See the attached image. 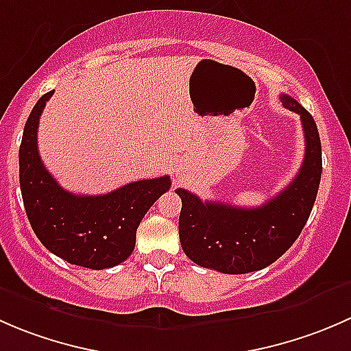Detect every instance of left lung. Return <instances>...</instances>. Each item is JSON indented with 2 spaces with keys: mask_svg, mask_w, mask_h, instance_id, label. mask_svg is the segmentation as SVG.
I'll return each instance as SVG.
<instances>
[{
  "mask_svg": "<svg viewBox=\"0 0 351 351\" xmlns=\"http://www.w3.org/2000/svg\"><path fill=\"white\" fill-rule=\"evenodd\" d=\"M280 100L302 122L306 154L299 173L284 192L254 208L202 202L189 190L176 189L182 198L180 243L193 263L221 274H250L277 261L302 232L323 171L321 139L313 115L299 101L289 95Z\"/></svg>",
  "mask_w": 351,
  "mask_h": 351,
  "instance_id": "left-lung-1",
  "label": "left lung"
}]
</instances>
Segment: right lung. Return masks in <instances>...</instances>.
<instances>
[{"mask_svg": "<svg viewBox=\"0 0 351 351\" xmlns=\"http://www.w3.org/2000/svg\"><path fill=\"white\" fill-rule=\"evenodd\" d=\"M49 91L28 115L20 144V189L35 236L71 265L104 270L122 263L136 246V232L151 205L165 192L168 175L127 183L105 195H74L45 169L37 149L38 119Z\"/></svg>", "mask_w": 351, "mask_h": 351, "instance_id": "1", "label": "right lung"}]
</instances>
